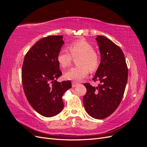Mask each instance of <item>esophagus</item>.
Instances as JSON below:
<instances>
[{"mask_svg":"<svg viewBox=\"0 0 147 147\" xmlns=\"http://www.w3.org/2000/svg\"><path fill=\"white\" fill-rule=\"evenodd\" d=\"M78 84V83H77V82H73L72 83V87L73 88H75V87H76L77 85Z\"/></svg>","mask_w":147,"mask_h":147,"instance_id":"34e87169","label":"esophagus"}]
</instances>
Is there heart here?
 <instances>
[{
  "mask_svg": "<svg viewBox=\"0 0 147 147\" xmlns=\"http://www.w3.org/2000/svg\"><path fill=\"white\" fill-rule=\"evenodd\" d=\"M68 48L70 52L65 49H61L57 53V61L62 67L65 68L70 64L72 56H80L77 59L78 65L71 67L65 73V79L80 81L88 75V68L94 71L98 67L99 57L90 43L84 40H77L70 43Z\"/></svg>",
  "mask_w": 147,
  "mask_h": 147,
  "instance_id": "heart-1",
  "label": "heart"
}]
</instances>
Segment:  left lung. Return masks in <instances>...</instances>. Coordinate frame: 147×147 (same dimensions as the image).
<instances>
[{"instance_id": "left-lung-1", "label": "left lung", "mask_w": 147, "mask_h": 147, "mask_svg": "<svg viewBox=\"0 0 147 147\" xmlns=\"http://www.w3.org/2000/svg\"><path fill=\"white\" fill-rule=\"evenodd\" d=\"M100 53V63L97 69L94 82L98 86L84 83L86 93L83 104L92 118L104 119L112 114L121 102L127 81L128 71L124 53L116 44L104 36H97Z\"/></svg>"}]
</instances>
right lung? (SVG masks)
<instances>
[{
  "label": "right lung",
  "instance_id": "add662e5",
  "mask_svg": "<svg viewBox=\"0 0 147 147\" xmlns=\"http://www.w3.org/2000/svg\"><path fill=\"white\" fill-rule=\"evenodd\" d=\"M63 35L40 40L24 57L21 71L23 90L28 102L37 113L54 117L64 108V93L72 87L70 80L57 82L61 76L57 53L64 45Z\"/></svg>",
  "mask_w": 147,
  "mask_h": 147
}]
</instances>
